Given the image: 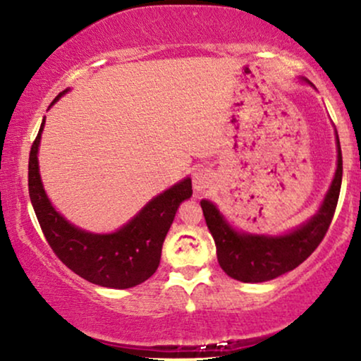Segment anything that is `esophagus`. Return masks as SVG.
<instances>
[{"mask_svg":"<svg viewBox=\"0 0 361 361\" xmlns=\"http://www.w3.org/2000/svg\"><path fill=\"white\" fill-rule=\"evenodd\" d=\"M214 182V176L209 169H199L194 172V179H192V185H194L195 192H205Z\"/></svg>","mask_w":361,"mask_h":361,"instance_id":"obj_1","label":"esophagus"}]
</instances>
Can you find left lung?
<instances>
[{
    "mask_svg": "<svg viewBox=\"0 0 361 361\" xmlns=\"http://www.w3.org/2000/svg\"><path fill=\"white\" fill-rule=\"evenodd\" d=\"M335 140L338 152L337 171L329 192L325 194L317 214L288 233L271 236L238 231L225 220L214 202L200 200L207 226L215 240L220 268L230 278L241 283H264L298 268L314 253L334 219L342 187V149L337 131Z\"/></svg>",
    "mask_w": 361,
    "mask_h": 361,
    "instance_id": "left-lung-1",
    "label": "left lung"
}]
</instances>
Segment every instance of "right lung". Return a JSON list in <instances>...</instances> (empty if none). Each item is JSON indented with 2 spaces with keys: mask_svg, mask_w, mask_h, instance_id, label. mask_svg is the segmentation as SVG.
<instances>
[{
  "mask_svg": "<svg viewBox=\"0 0 361 361\" xmlns=\"http://www.w3.org/2000/svg\"><path fill=\"white\" fill-rule=\"evenodd\" d=\"M56 97L51 106L62 95ZM42 125L29 152V197L46 236L57 258L88 283L111 289H128L145 283L156 273L162 243L182 202L190 199L192 180L185 177L151 199L133 219L113 233H90L63 219L54 209L39 174L37 152Z\"/></svg>",
  "mask_w": 361,
  "mask_h": 361,
  "instance_id": "right-lung-1",
  "label": "right lung"
}]
</instances>
